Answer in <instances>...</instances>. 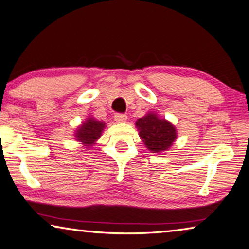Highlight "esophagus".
<instances>
[{
  "label": "esophagus",
  "mask_w": 249,
  "mask_h": 249,
  "mask_svg": "<svg viewBox=\"0 0 249 249\" xmlns=\"http://www.w3.org/2000/svg\"><path fill=\"white\" fill-rule=\"evenodd\" d=\"M114 118H115V121L118 122V123H123V122H126V120H127V116L125 114H115Z\"/></svg>",
  "instance_id": "34e87169"
}]
</instances>
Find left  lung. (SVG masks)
Segmentation results:
<instances>
[{
  "instance_id": "left-lung-1",
  "label": "left lung",
  "mask_w": 249,
  "mask_h": 249,
  "mask_svg": "<svg viewBox=\"0 0 249 249\" xmlns=\"http://www.w3.org/2000/svg\"><path fill=\"white\" fill-rule=\"evenodd\" d=\"M135 125L142 141L152 153L167 151L177 137L175 126L164 118L160 120L155 113H148L139 118Z\"/></svg>"
}]
</instances>
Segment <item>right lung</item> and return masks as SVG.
<instances>
[{
    "label": "right lung",
    "mask_w": 249,
    "mask_h": 249,
    "mask_svg": "<svg viewBox=\"0 0 249 249\" xmlns=\"http://www.w3.org/2000/svg\"><path fill=\"white\" fill-rule=\"evenodd\" d=\"M104 128V122L97 121L93 117H89L75 131V139L81 142L84 146L89 147V146L95 144V142L100 139Z\"/></svg>",
    "instance_id": "obj_1"
}]
</instances>
